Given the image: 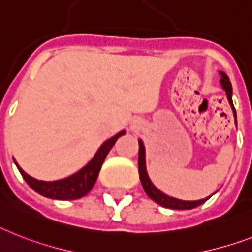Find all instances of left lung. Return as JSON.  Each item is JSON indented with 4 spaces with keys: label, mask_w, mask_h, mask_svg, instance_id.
Returning a JSON list of instances; mask_svg holds the SVG:
<instances>
[{
    "label": "left lung",
    "mask_w": 252,
    "mask_h": 252,
    "mask_svg": "<svg viewBox=\"0 0 252 252\" xmlns=\"http://www.w3.org/2000/svg\"><path fill=\"white\" fill-rule=\"evenodd\" d=\"M220 75H221V80H220V84H221L222 89L225 91L226 97H228V101L230 103V107L233 110V114H234V118L237 119L236 116V108L233 106L232 101V84H230V80L226 76L225 72L220 71ZM237 123V120H236ZM138 145H140V150H138V173H140V180L141 184H142V188H144L145 193L151 198V199L157 202L158 204L163 206L165 208H172V210H191V208H195L200 204H203L207 199H210V197L204 198V199L199 200H181L176 199V198L168 197L165 195L164 193H161L160 190L157 189L154 186V184L151 183V180L149 179V175H147L146 171V163H145V146L144 142L141 140H138Z\"/></svg>",
    "instance_id": "8db88e82"
}]
</instances>
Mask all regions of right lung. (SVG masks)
<instances>
[{"label":"right lung","mask_w":252,"mask_h":252,"mask_svg":"<svg viewBox=\"0 0 252 252\" xmlns=\"http://www.w3.org/2000/svg\"><path fill=\"white\" fill-rule=\"evenodd\" d=\"M124 133H126V130H122L114 137H111L110 140L103 142L93 157V159L84 168L80 169L79 172L73 173L72 176H68L66 179L58 180V181L36 180L33 177H31L30 175H27L23 169L18 165L16 161L15 164L19 169L20 175L23 176V179L26 180V183L41 195L58 200L79 199V198L87 195L91 191L93 185L95 184L98 173L101 171V167L103 164V161H105V158L107 157L108 151L111 150L112 146L115 145L116 140L120 136H123Z\"/></svg>","instance_id":"add662e5"}]
</instances>
